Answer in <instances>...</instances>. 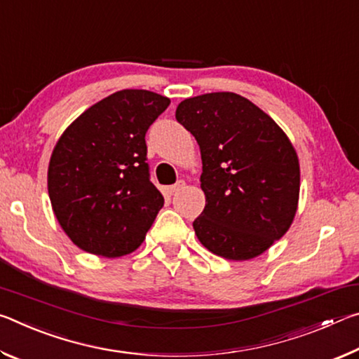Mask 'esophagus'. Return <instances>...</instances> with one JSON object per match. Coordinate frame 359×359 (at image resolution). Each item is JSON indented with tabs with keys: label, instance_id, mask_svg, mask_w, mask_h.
Segmentation results:
<instances>
[{
	"label": "esophagus",
	"instance_id": "esophagus-1",
	"mask_svg": "<svg viewBox=\"0 0 359 359\" xmlns=\"http://www.w3.org/2000/svg\"><path fill=\"white\" fill-rule=\"evenodd\" d=\"M185 187V182L184 180H179L177 184H174V185H171V187H168L166 188V191L169 193V194H174V193H177V191H180L182 188Z\"/></svg>",
	"mask_w": 359,
	"mask_h": 359
}]
</instances>
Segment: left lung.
<instances>
[{"instance_id":"8db88e82","label":"left lung","mask_w":359,"mask_h":359,"mask_svg":"<svg viewBox=\"0 0 359 359\" xmlns=\"http://www.w3.org/2000/svg\"><path fill=\"white\" fill-rule=\"evenodd\" d=\"M175 118L201 150L205 208L194 233L212 253L250 259L287 233L299 199V161L287 135L231 92L184 100Z\"/></svg>"}]
</instances>
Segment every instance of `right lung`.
Instances as JSON below:
<instances>
[{
  "instance_id": "right-lung-1",
  "label": "right lung",
  "mask_w": 359,
  "mask_h": 359,
  "mask_svg": "<svg viewBox=\"0 0 359 359\" xmlns=\"http://www.w3.org/2000/svg\"><path fill=\"white\" fill-rule=\"evenodd\" d=\"M169 102L149 90H121L87 109L58 139L48 196L79 248L115 258L142 244L165 204L150 182L145 133Z\"/></svg>"
}]
</instances>
